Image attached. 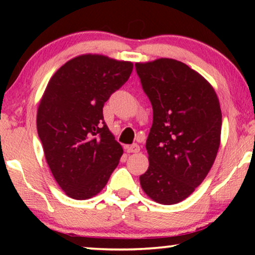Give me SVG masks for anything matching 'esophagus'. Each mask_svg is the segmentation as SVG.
Returning a JSON list of instances; mask_svg holds the SVG:
<instances>
[{"label":"esophagus","mask_w":255,"mask_h":255,"mask_svg":"<svg viewBox=\"0 0 255 255\" xmlns=\"http://www.w3.org/2000/svg\"><path fill=\"white\" fill-rule=\"evenodd\" d=\"M125 151L128 153H138L140 151V147H139V145L137 144H133V145H128L125 146Z\"/></svg>","instance_id":"esophagus-1"}]
</instances>
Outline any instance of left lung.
I'll return each instance as SVG.
<instances>
[{
	"instance_id": "1",
	"label": "left lung",
	"mask_w": 255,
	"mask_h": 255,
	"mask_svg": "<svg viewBox=\"0 0 255 255\" xmlns=\"http://www.w3.org/2000/svg\"><path fill=\"white\" fill-rule=\"evenodd\" d=\"M153 108L146 140L144 193L156 203L176 204L203 182L221 145L222 110L214 87L175 59L135 62Z\"/></svg>"
}]
</instances>
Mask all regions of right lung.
Segmentation results:
<instances>
[{
    "instance_id": "obj_1",
    "label": "right lung",
    "mask_w": 255,
    "mask_h": 255,
    "mask_svg": "<svg viewBox=\"0 0 255 255\" xmlns=\"http://www.w3.org/2000/svg\"><path fill=\"white\" fill-rule=\"evenodd\" d=\"M133 64L81 54L52 75L39 101L37 131L54 180L68 197L88 200L106 187L123 147L103 122V106Z\"/></svg>"
}]
</instances>
